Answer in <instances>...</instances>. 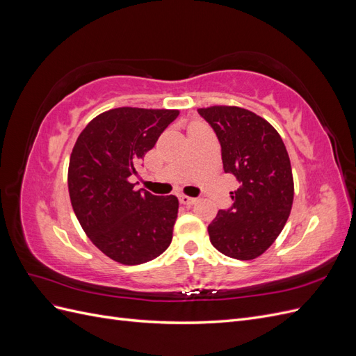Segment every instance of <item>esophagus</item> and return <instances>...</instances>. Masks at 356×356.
I'll list each match as a JSON object with an SVG mask.
<instances>
[{"mask_svg": "<svg viewBox=\"0 0 356 356\" xmlns=\"http://www.w3.org/2000/svg\"><path fill=\"white\" fill-rule=\"evenodd\" d=\"M179 202H181L182 204H195V203H196V199H195V197H190V196H187V195H181V196H179Z\"/></svg>", "mask_w": 356, "mask_h": 356, "instance_id": "34e87169", "label": "esophagus"}]
</instances>
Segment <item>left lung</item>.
I'll list each match as a JSON object with an SVG mask.
<instances>
[{
    "instance_id": "obj_1",
    "label": "left lung",
    "mask_w": 356,
    "mask_h": 356,
    "mask_svg": "<svg viewBox=\"0 0 356 356\" xmlns=\"http://www.w3.org/2000/svg\"><path fill=\"white\" fill-rule=\"evenodd\" d=\"M221 144L222 168L241 187L208 225L211 243L236 260H254L281 234L294 200L289 156L276 129L239 106L199 108Z\"/></svg>"
}]
</instances>
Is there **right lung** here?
Returning <instances> with one entry per match:
<instances>
[{"label": "right lung", "instance_id": "right-lung-1", "mask_svg": "<svg viewBox=\"0 0 356 356\" xmlns=\"http://www.w3.org/2000/svg\"><path fill=\"white\" fill-rule=\"evenodd\" d=\"M178 114L132 106L105 111L72 148L68 191L75 217L92 243L120 264L154 260L172 242L178 199L135 190L129 177Z\"/></svg>", "mask_w": 356, "mask_h": 356}]
</instances>
